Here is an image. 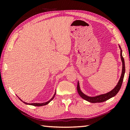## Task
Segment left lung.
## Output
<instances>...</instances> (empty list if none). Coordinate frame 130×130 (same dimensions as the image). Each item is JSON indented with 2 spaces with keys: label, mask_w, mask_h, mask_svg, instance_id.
Wrapping results in <instances>:
<instances>
[{
  "label": "left lung",
  "mask_w": 130,
  "mask_h": 130,
  "mask_svg": "<svg viewBox=\"0 0 130 130\" xmlns=\"http://www.w3.org/2000/svg\"><path fill=\"white\" fill-rule=\"evenodd\" d=\"M119 47H120L121 52H120V56H121V59L122 61V73L121 75L120 79L119 80L118 83L115 86L114 88L112 90H111V91L108 92V93L101 94V95L95 96H89L85 95V93H83L80 89V85L79 83V81L77 82V89L78 93L79 94V95L83 99H84L85 100H86L88 102H91V103H99V102H105V101L108 100L111 98L115 96V95L118 93L119 90H120L121 87L122 82H123L124 74H125V62H124V59L122 57V50L121 48L120 45H119Z\"/></svg>",
  "instance_id": "left-lung-1"
}]
</instances>
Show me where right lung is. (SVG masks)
Masks as SVG:
<instances>
[{"instance_id": "1", "label": "right lung", "mask_w": 130, "mask_h": 130, "mask_svg": "<svg viewBox=\"0 0 130 130\" xmlns=\"http://www.w3.org/2000/svg\"><path fill=\"white\" fill-rule=\"evenodd\" d=\"M55 95H56V92H55V93L54 94V95H53V96L52 97V98H51V99H50V100L48 101H47V102H43V103H32V104H29V103H26L25 102H24V101H23L22 100H21V99L19 98V99H20L21 101H22V102H24V104H25L26 105H33V106H41L46 105H47L48 104H49V103L51 101H52L53 99H54Z\"/></svg>"}]
</instances>
